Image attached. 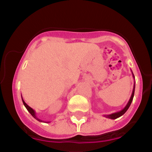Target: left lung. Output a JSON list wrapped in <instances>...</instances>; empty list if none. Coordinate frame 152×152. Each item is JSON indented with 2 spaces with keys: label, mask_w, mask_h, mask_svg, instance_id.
<instances>
[{
  "label": "left lung",
  "mask_w": 152,
  "mask_h": 152,
  "mask_svg": "<svg viewBox=\"0 0 152 152\" xmlns=\"http://www.w3.org/2000/svg\"><path fill=\"white\" fill-rule=\"evenodd\" d=\"M132 76H133V78H134L133 72H132ZM134 88H135V85H134V87H133V90H132V96H131V97H130V99H129V101L128 102L127 105L125 106V108H124V109H122L121 111H119V112H117V113H113V114H110V115H105L104 116H105V118H111V119H115V118H118V117H120V116H122V115H124L125 113H126V111L129 109V106H130V105H131V103H132V100H133V97H134Z\"/></svg>",
  "instance_id": "obj_1"
}]
</instances>
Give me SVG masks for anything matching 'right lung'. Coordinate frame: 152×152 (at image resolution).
I'll list each match as a JSON object with an SVG mask.
<instances>
[{
  "label": "right lung",
  "instance_id": "right-lung-1",
  "mask_svg": "<svg viewBox=\"0 0 152 152\" xmlns=\"http://www.w3.org/2000/svg\"><path fill=\"white\" fill-rule=\"evenodd\" d=\"M21 97H22V96H21ZM22 101H23V105H24L25 107H26V109H27V111H28L29 113H30V114H31V115H32L34 118H36V119L37 120V121H39V122H43V121H42V120H40V119H39V118H38L37 117V115H36V113H35V111H34V109H32V108L30 107V106H29V105H27V104L26 103V102H25L24 101H23V99H22ZM49 122H47V123H49Z\"/></svg>",
  "mask_w": 152,
  "mask_h": 152
}]
</instances>
